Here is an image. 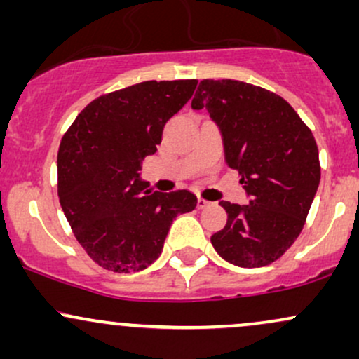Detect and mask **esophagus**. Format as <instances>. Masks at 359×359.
Returning <instances> with one entry per match:
<instances>
[{
  "mask_svg": "<svg viewBox=\"0 0 359 359\" xmlns=\"http://www.w3.org/2000/svg\"><path fill=\"white\" fill-rule=\"evenodd\" d=\"M211 204H212L211 201H205V199H203V197H197V208H199V209L209 208Z\"/></svg>",
  "mask_w": 359,
  "mask_h": 359,
  "instance_id": "obj_1",
  "label": "esophagus"
}]
</instances>
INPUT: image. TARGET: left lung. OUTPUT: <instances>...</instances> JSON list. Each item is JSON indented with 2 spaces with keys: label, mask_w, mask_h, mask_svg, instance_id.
<instances>
[{
  "label": "left lung",
  "mask_w": 359,
  "mask_h": 359,
  "mask_svg": "<svg viewBox=\"0 0 359 359\" xmlns=\"http://www.w3.org/2000/svg\"><path fill=\"white\" fill-rule=\"evenodd\" d=\"M192 108L219 125L226 162L250 196L246 205L221 201L228 222L214 250L243 269L270 265L299 238L319 187L314 135L283 97L248 82L201 81Z\"/></svg>",
  "instance_id": "left-lung-1"
}]
</instances>
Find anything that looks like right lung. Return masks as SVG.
I'll return each instance as SVG.
<instances>
[{"label":"right lung","mask_w":359,"mask_h":359,"mask_svg":"<svg viewBox=\"0 0 359 359\" xmlns=\"http://www.w3.org/2000/svg\"><path fill=\"white\" fill-rule=\"evenodd\" d=\"M197 79L145 81L102 94L77 114L57 154V192L76 240L109 271L145 270L160 257L172 221L196 209L189 191L154 192L138 180L165 123Z\"/></svg>","instance_id":"right-lung-1"}]
</instances>
